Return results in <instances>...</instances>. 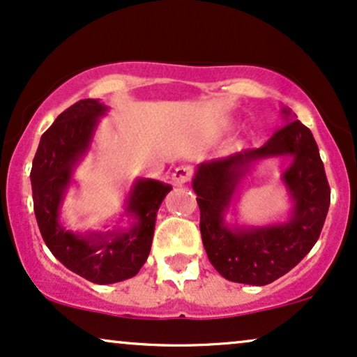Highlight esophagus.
Returning a JSON list of instances; mask_svg holds the SVG:
<instances>
[{
    "label": "esophagus",
    "mask_w": 357,
    "mask_h": 357,
    "mask_svg": "<svg viewBox=\"0 0 357 357\" xmlns=\"http://www.w3.org/2000/svg\"><path fill=\"white\" fill-rule=\"evenodd\" d=\"M190 178H192V169L187 165L177 167V169L174 170V174H172V180H174L175 185H183V183H187Z\"/></svg>",
    "instance_id": "obj_1"
}]
</instances>
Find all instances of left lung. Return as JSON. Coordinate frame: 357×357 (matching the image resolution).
<instances>
[{"mask_svg": "<svg viewBox=\"0 0 357 357\" xmlns=\"http://www.w3.org/2000/svg\"><path fill=\"white\" fill-rule=\"evenodd\" d=\"M281 114L284 126L261 147L204 162L192 180L205 252L215 270L235 283L265 286L293 270L318 241L328 215L331 190L313 134L291 109L283 107ZM275 156L292 158L282 176L292 200L289 218L263 227L227 224L245 174L258 161Z\"/></svg>", "mask_w": 357, "mask_h": 357, "instance_id": "obj_1", "label": "left lung"}]
</instances>
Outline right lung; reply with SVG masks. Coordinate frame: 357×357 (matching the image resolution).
Wrapping results in <instances>:
<instances>
[{
    "mask_svg": "<svg viewBox=\"0 0 357 357\" xmlns=\"http://www.w3.org/2000/svg\"><path fill=\"white\" fill-rule=\"evenodd\" d=\"M105 112L107 105L99 99H82L66 109L41 135L31 169L34 215L44 243L66 268L98 284L137 275L151 253L158 208L172 190L169 183L137 178L126 199L129 227L105 233L66 230L61 206Z\"/></svg>",
    "mask_w": 357,
    "mask_h": 357,
    "instance_id": "1",
    "label": "right lung"
}]
</instances>
